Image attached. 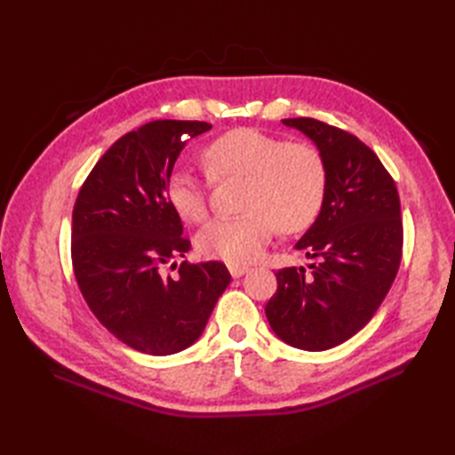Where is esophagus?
<instances>
[{"label":"esophagus","mask_w":455,"mask_h":455,"mask_svg":"<svg viewBox=\"0 0 455 455\" xmlns=\"http://www.w3.org/2000/svg\"><path fill=\"white\" fill-rule=\"evenodd\" d=\"M228 269H230V275H233V277H243L244 274L250 272L248 266H240V264H230Z\"/></svg>","instance_id":"esophagus-1"}]
</instances>
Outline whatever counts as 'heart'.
Segmentation results:
<instances>
[{
	"label": "heart",
	"mask_w": 455,
	"mask_h": 455,
	"mask_svg": "<svg viewBox=\"0 0 455 455\" xmlns=\"http://www.w3.org/2000/svg\"><path fill=\"white\" fill-rule=\"evenodd\" d=\"M212 181L248 178L243 209L246 215L217 219L196 238L197 252L227 264H248L272 240L275 227L301 233L323 209L326 164L307 142H289L258 129H233L209 142L201 154ZM168 205L176 215L199 225L209 215V188L189 172H173L166 186Z\"/></svg>",
	"instance_id": "b5f03b06"
}]
</instances>
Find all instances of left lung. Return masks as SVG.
<instances>
[{
    "label": "left lung",
    "instance_id": "8db88e82",
    "mask_svg": "<svg viewBox=\"0 0 455 455\" xmlns=\"http://www.w3.org/2000/svg\"><path fill=\"white\" fill-rule=\"evenodd\" d=\"M283 124L307 134L323 154L326 196L295 244L316 259L311 274L279 269L266 316L285 344L323 352L360 332L389 293L403 256L401 201L381 160L354 134L308 117Z\"/></svg>",
    "mask_w": 455,
    "mask_h": 455
}]
</instances>
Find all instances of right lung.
<instances>
[{
    "label": "right lung",
    "instance_id": "add662e5",
    "mask_svg": "<svg viewBox=\"0 0 455 455\" xmlns=\"http://www.w3.org/2000/svg\"><path fill=\"white\" fill-rule=\"evenodd\" d=\"M209 129L203 121L142 124L103 154L76 199V282L98 321L142 354L189 347L230 283L220 262H181L178 277L162 274L191 248L168 205V180L188 139Z\"/></svg>",
    "mask_w": 455,
    "mask_h": 455
}]
</instances>
